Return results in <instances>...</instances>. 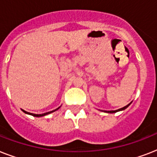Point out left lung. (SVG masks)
I'll return each mask as SVG.
<instances>
[{"label":"left lung","instance_id":"obj_1","mask_svg":"<svg viewBox=\"0 0 157 157\" xmlns=\"http://www.w3.org/2000/svg\"><path fill=\"white\" fill-rule=\"evenodd\" d=\"M129 105H130V103H129V104H128V105H126V106H124V107H122V108H120V109H118V110H115V111H104V112H108V113H115V112H120V111H123V110H124L125 108H127V107H129Z\"/></svg>","mask_w":157,"mask_h":157}]
</instances>
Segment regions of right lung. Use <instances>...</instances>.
<instances>
[{
  "mask_svg": "<svg viewBox=\"0 0 157 157\" xmlns=\"http://www.w3.org/2000/svg\"><path fill=\"white\" fill-rule=\"evenodd\" d=\"M59 107H58V108H57V109H55V110H53V111H51V112H45V113H43V114H33V113H30V112H26V111H24V110H23V109H22V111H23L24 113H26V114L32 115V116H33V117H44V116H45V115H48V114H50V113H52V112H55V111H57V110L59 109Z\"/></svg>",
  "mask_w": 157,
  "mask_h": 157,
  "instance_id": "right-lung-1",
  "label": "right lung"
}]
</instances>
